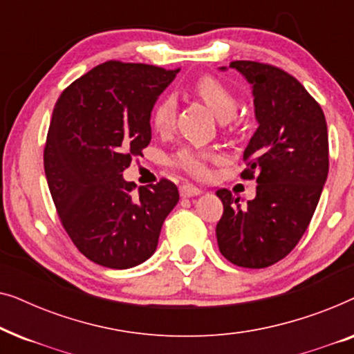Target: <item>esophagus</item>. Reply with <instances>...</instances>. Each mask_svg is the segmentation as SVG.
<instances>
[{"label":"esophagus","instance_id":"obj_1","mask_svg":"<svg viewBox=\"0 0 354 354\" xmlns=\"http://www.w3.org/2000/svg\"><path fill=\"white\" fill-rule=\"evenodd\" d=\"M201 190L195 185H188V183H185V185L180 187V196L183 198H188V196H196L200 195Z\"/></svg>","mask_w":354,"mask_h":354}]
</instances>
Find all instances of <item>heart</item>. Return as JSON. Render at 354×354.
I'll return each instance as SVG.
<instances>
[{"label": "heart", "mask_w": 354, "mask_h": 354, "mask_svg": "<svg viewBox=\"0 0 354 354\" xmlns=\"http://www.w3.org/2000/svg\"><path fill=\"white\" fill-rule=\"evenodd\" d=\"M193 91L209 106L221 120H229L234 118L239 108V100L224 82L211 74L200 75L193 82ZM176 120V103L171 96H162L154 104L151 113V124L156 132L166 133L174 127ZM212 159V153L201 148H183L176 154L174 164L192 177H206L209 169L207 161Z\"/></svg>", "instance_id": "1"}]
</instances>
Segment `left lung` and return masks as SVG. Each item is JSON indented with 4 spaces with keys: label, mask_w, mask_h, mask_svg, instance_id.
I'll return each instance as SVG.
<instances>
[{
    "label": "left lung",
    "mask_w": 354,
    "mask_h": 354,
    "mask_svg": "<svg viewBox=\"0 0 354 354\" xmlns=\"http://www.w3.org/2000/svg\"><path fill=\"white\" fill-rule=\"evenodd\" d=\"M230 67L253 86L259 127L245 148L241 178L258 185L245 207L227 188L216 192L224 205L216 236L232 264L263 269L283 259L313 219L328 174L327 122L317 101L280 67L256 61Z\"/></svg>",
    "instance_id": "8db88e82"
}]
</instances>
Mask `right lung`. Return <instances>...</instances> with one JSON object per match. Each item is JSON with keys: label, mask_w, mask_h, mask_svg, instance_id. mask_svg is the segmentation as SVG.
<instances>
[{"label": "right lung", "mask_w": 354, "mask_h": 354, "mask_svg": "<svg viewBox=\"0 0 354 354\" xmlns=\"http://www.w3.org/2000/svg\"><path fill=\"white\" fill-rule=\"evenodd\" d=\"M178 71L106 61L72 82L53 109L43 153L51 198L72 243L104 268L147 261L178 201L167 178L133 193L122 177L151 142L153 106Z\"/></svg>", "instance_id": "add662e5"}]
</instances>
